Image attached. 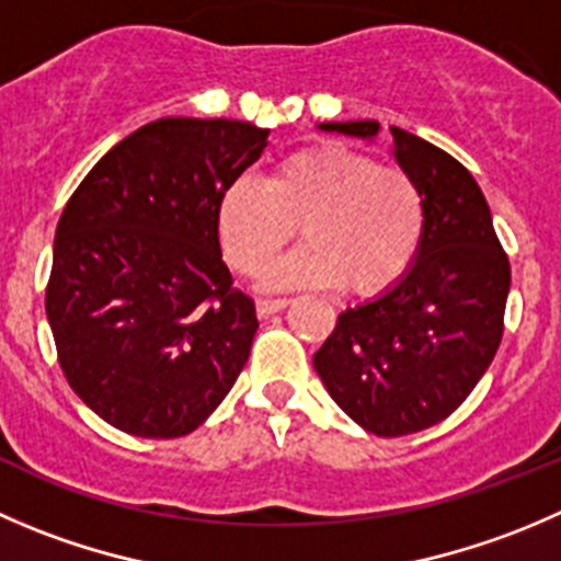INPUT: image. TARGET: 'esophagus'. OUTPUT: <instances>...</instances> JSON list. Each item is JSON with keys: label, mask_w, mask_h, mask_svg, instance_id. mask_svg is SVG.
Returning <instances> with one entry per match:
<instances>
[{"label": "esophagus", "mask_w": 561, "mask_h": 561, "mask_svg": "<svg viewBox=\"0 0 561 561\" xmlns=\"http://www.w3.org/2000/svg\"><path fill=\"white\" fill-rule=\"evenodd\" d=\"M287 307V298H257V314L268 318V314L282 312Z\"/></svg>", "instance_id": "34e87169"}]
</instances>
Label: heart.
I'll list each match as a JSON object with an SVG mask.
<instances>
[{
    "instance_id": "1",
    "label": "heart",
    "mask_w": 561,
    "mask_h": 561,
    "mask_svg": "<svg viewBox=\"0 0 561 561\" xmlns=\"http://www.w3.org/2000/svg\"><path fill=\"white\" fill-rule=\"evenodd\" d=\"M298 252L268 271V285H331L369 298L411 271L427 230L425 192L397 164L345 145H312L282 159L268 183L241 178L219 203L230 263L260 274L298 232Z\"/></svg>"
}]
</instances>
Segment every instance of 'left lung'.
<instances>
[{
    "label": "left lung",
    "mask_w": 561,
    "mask_h": 561,
    "mask_svg": "<svg viewBox=\"0 0 561 561\" xmlns=\"http://www.w3.org/2000/svg\"><path fill=\"white\" fill-rule=\"evenodd\" d=\"M373 139L375 119L320 123ZM394 159L425 192L427 230L394 287L336 318L314 353L329 394L383 438L438 425L471 394L504 334L510 260L471 172L436 145L394 128Z\"/></svg>",
    "instance_id": "left-lung-1"
}]
</instances>
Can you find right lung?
I'll return each instance as SVG.
<instances>
[{"label":"right lung","mask_w":561,"mask_h":561,"mask_svg":"<svg viewBox=\"0 0 561 561\" xmlns=\"http://www.w3.org/2000/svg\"><path fill=\"white\" fill-rule=\"evenodd\" d=\"M265 139L241 119L161 117L65 205L46 314L70 389L117 431L186 436L241 375L260 323L221 260L219 203Z\"/></svg>","instance_id":"right-lung-1"}]
</instances>
